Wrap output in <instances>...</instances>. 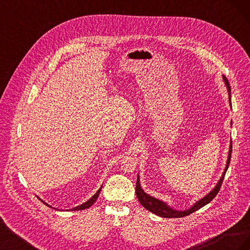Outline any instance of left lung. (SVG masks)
Returning a JSON list of instances; mask_svg holds the SVG:
<instances>
[{
    "label": "left lung",
    "mask_w": 250,
    "mask_h": 250,
    "mask_svg": "<svg viewBox=\"0 0 250 250\" xmlns=\"http://www.w3.org/2000/svg\"><path fill=\"white\" fill-rule=\"evenodd\" d=\"M222 78H223V81L225 83L226 88H228L229 101V105H230V107H231V100H230L231 92H230L229 82L228 78L224 76V75H222ZM231 148H232V145H231V141H230L228 161H226V165H225V168H224V171L222 173V175H221L220 179H219L217 185L215 186V188L209 193H208L206 196H204V197H202L198 201H196L190 208H187L185 210L175 209V208H173L172 207H170L168 203H166L163 200H160V199H157L155 197H152V196H150L149 194L145 193V192H144L143 188H142V186H141V183H140V176H139V174H138L137 186H135V194H137V197H138L140 203L146 209L150 210L151 213H153V214L160 216V217H163V218H180V217H185V216L190 215V214L194 213V211L198 210L199 208H201L202 207L206 206V204L209 203L211 200H213L216 197V195L218 194L219 190H220L221 185H222V181H223V178H224V175H225L226 171H228L229 163H230Z\"/></svg>",
    "instance_id": "obj_1"
}]
</instances>
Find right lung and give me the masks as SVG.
Instances as JSON below:
<instances>
[{"instance_id": "add662e5", "label": "right lung", "mask_w": 250, "mask_h": 250, "mask_svg": "<svg viewBox=\"0 0 250 250\" xmlns=\"http://www.w3.org/2000/svg\"><path fill=\"white\" fill-rule=\"evenodd\" d=\"M101 188H102V186H101V188H99V190H98L97 192H96V194L94 195V196H92V197H90L87 201H85L84 203H82V204H80V206H78V207H75V208H73L72 209H70V210H82V209H85V208H88L89 207H92L93 204L95 203V201L97 200V198H98V196H99V194H100V192H101ZM40 198V197H39ZM40 200H42V203H44L46 204V206H48V207H50V208H52L51 206H49L48 203H46L44 202L42 199H41L40 198Z\"/></svg>"}]
</instances>
